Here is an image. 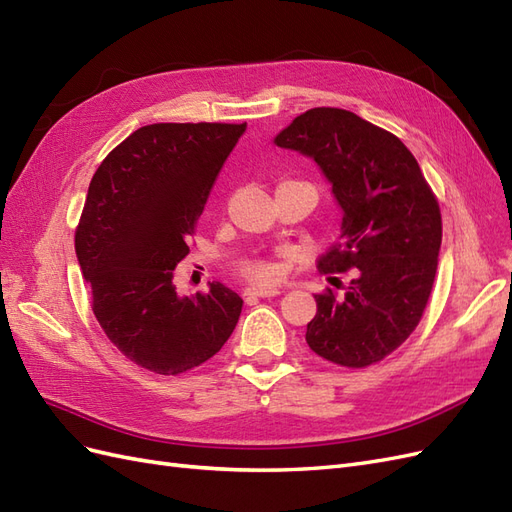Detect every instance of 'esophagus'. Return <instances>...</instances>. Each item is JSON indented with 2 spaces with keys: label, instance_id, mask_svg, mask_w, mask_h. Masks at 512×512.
<instances>
[{
  "label": "esophagus",
  "instance_id": "obj_1",
  "mask_svg": "<svg viewBox=\"0 0 512 512\" xmlns=\"http://www.w3.org/2000/svg\"><path fill=\"white\" fill-rule=\"evenodd\" d=\"M275 294H280V290H277V288L250 286V288H245L243 297H245V301H256V299H265V297H275Z\"/></svg>",
  "mask_w": 512,
  "mask_h": 512
}]
</instances>
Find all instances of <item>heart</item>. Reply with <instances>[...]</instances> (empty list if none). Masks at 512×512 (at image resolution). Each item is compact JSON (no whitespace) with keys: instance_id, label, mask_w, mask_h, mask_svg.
I'll list each match as a JSON object with an SVG mask.
<instances>
[{"instance_id":"heart-1","label":"heart","mask_w":512,"mask_h":512,"mask_svg":"<svg viewBox=\"0 0 512 512\" xmlns=\"http://www.w3.org/2000/svg\"><path fill=\"white\" fill-rule=\"evenodd\" d=\"M241 271L245 277H250V280H254V282H271L275 277V267L269 265V262H265V260L245 262Z\"/></svg>"}]
</instances>
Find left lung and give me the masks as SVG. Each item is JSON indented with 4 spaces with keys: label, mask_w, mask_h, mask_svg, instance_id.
I'll return each mask as SVG.
<instances>
[{
    "label": "left lung",
    "mask_w": 512,
    "mask_h": 512,
    "mask_svg": "<svg viewBox=\"0 0 512 512\" xmlns=\"http://www.w3.org/2000/svg\"><path fill=\"white\" fill-rule=\"evenodd\" d=\"M273 143L312 158L342 209V232L318 269L350 271V282L342 299L316 294L307 346L344 367L378 363L423 316L442 243L438 200L397 136L344 108L305 111Z\"/></svg>",
    "instance_id": "1"
}]
</instances>
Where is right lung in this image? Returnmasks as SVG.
Returning a JSON list of instances; mask_svg holds the SVG:
<instances>
[{"mask_svg": "<svg viewBox=\"0 0 512 512\" xmlns=\"http://www.w3.org/2000/svg\"><path fill=\"white\" fill-rule=\"evenodd\" d=\"M245 123H151L98 166L74 250L106 337L162 376L205 363L226 344L243 299L220 282L181 297L175 267Z\"/></svg>", "mask_w": 512, "mask_h": 512, "instance_id": "right-lung-1", "label": "right lung"}]
</instances>
